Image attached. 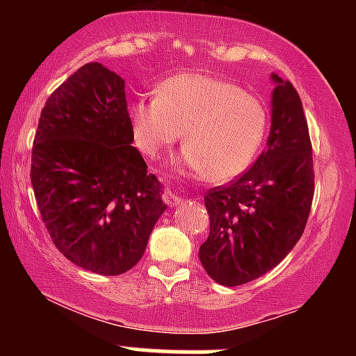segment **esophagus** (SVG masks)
Here are the masks:
<instances>
[{
	"label": "esophagus",
	"mask_w": 356,
	"mask_h": 356,
	"mask_svg": "<svg viewBox=\"0 0 356 356\" xmlns=\"http://www.w3.org/2000/svg\"><path fill=\"white\" fill-rule=\"evenodd\" d=\"M162 199H164V202L167 204V206H170V207H175V206H179V204H182V199L179 197V195L175 194V192L169 191V189H167L164 194H162Z\"/></svg>",
	"instance_id": "34e87169"
}]
</instances>
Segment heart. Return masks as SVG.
Segmentation results:
<instances>
[{"label":"heart","instance_id":"obj_1","mask_svg":"<svg viewBox=\"0 0 356 356\" xmlns=\"http://www.w3.org/2000/svg\"><path fill=\"white\" fill-rule=\"evenodd\" d=\"M134 142L142 154L157 157L182 132L179 170L224 182L251 164L266 132V108L252 93L231 81L179 73L159 88L157 97L129 108Z\"/></svg>","mask_w":356,"mask_h":356}]
</instances>
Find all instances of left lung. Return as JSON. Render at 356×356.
<instances>
[{"label":"left lung","instance_id":"left-lung-1","mask_svg":"<svg viewBox=\"0 0 356 356\" xmlns=\"http://www.w3.org/2000/svg\"><path fill=\"white\" fill-rule=\"evenodd\" d=\"M273 80L268 147L246 172L204 197L211 229L199 259L222 286L246 284L280 264L312 211L313 152L303 105L291 81Z\"/></svg>","mask_w":356,"mask_h":356}]
</instances>
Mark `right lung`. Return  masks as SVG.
I'll return each instance as SVG.
<instances>
[{"instance_id":"add662e5","label":"right lung","mask_w":356,"mask_h":356,"mask_svg":"<svg viewBox=\"0 0 356 356\" xmlns=\"http://www.w3.org/2000/svg\"><path fill=\"white\" fill-rule=\"evenodd\" d=\"M132 142L124 80L97 61L48 97L35 134L30 175L44 227L61 254L97 275L136 266L167 209Z\"/></svg>"}]
</instances>
